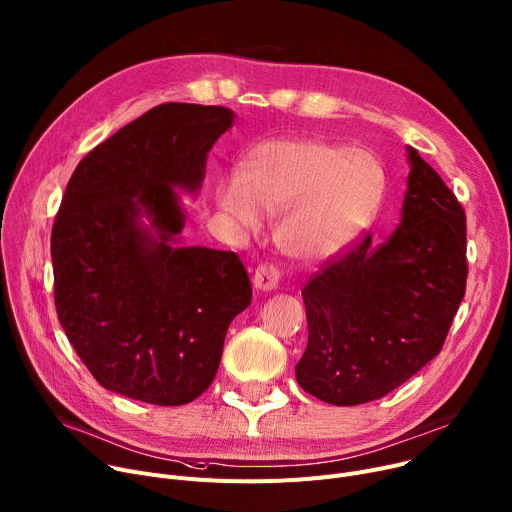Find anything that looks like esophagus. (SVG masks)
<instances>
[{"label":"esophagus","mask_w":512,"mask_h":512,"mask_svg":"<svg viewBox=\"0 0 512 512\" xmlns=\"http://www.w3.org/2000/svg\"><path fill=\"white\" fill-rule=\"evenodd\" d=\"M277 284H280V271H277L273 265H267V263H261L257 269H255V275H253V286L261 292H271L277 288Z\"/></svg>","instance_id":"1"}]
</instances>
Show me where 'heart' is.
Segmentation results:
<instances>
[{
	"label": "heart",
	"instance_id": "1",
	"mask_svg": "<svg viewBox=\"0 0 512 512\" xmlns=\"http://www.w3.org/2000/svg\"><path fill=\"white\" fill-rule=\"evenodd\" d=\"M239 177L216 188L218 210L241 230L275 216L277 245L302 263L339 257L374 224L386 192L380 161L318 138H275L253 147Z\"/></svg>",
	"mask_w": 512,
	"mask_h": 512
}]
</instances>
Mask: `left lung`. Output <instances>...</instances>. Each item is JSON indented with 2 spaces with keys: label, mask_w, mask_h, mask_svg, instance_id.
Listing matches in <instances>:
<instances>
[{
  "label": "left lung",
  "mask_w": 512,
  "mask_h": 512,
  "mask_svg": "<svg viewBox=\"0 0 512 512\" xmlns=\"http://www.w3.org/2000/svg\"><path fill=\"white\" fill-rule=\"evenodd\" d=\"M402 220L365 237L304 286L308 345L296 380L335 406L378 400L443 347L466 294V214L439 173L406 147Z\"/></svg>",
  "instance_id": "left-lung-1"
}]
</instances>
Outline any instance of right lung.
Here are the masks:
<instances>
[{
	"instance_id": "add662e5",
	"label": "right lung",
	"mask_w": 512,
	"mask_h": 512,
	"mask_svg": "<svg viewBox=\"0 0 512 512\" xmlns=\"http://www.w3.org/2000/svg\"><path fill=\"white\" fill-rule=\"evenodd\" d=\"M235 112L161 104L89 151L53 226L61 327L106 390L159 406L214 380L232 318L251 304L237 253L181 243V192L196 196Z\"/></svg>"
}]
</instances>
